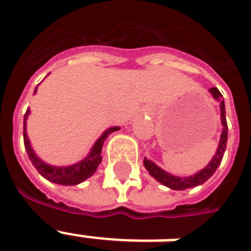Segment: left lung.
Returning a JSON list of instances; mask_svg holds the SVG:
<instances>
[{"mask_svg": "<svg viewBox=\"0 0 251 251\" xmlns=\"http://www.w3.org/2000/svg\"><path fill=\"white\" fill-rule=\"evenodd\" d=\"M209 92L212 94L213 99L220 103V111H221V124H222V132L221 137H220V143H218L217 151L213 156V159L209 161L206 167L196 172L195 175L186 177H180L171 175L167 171H164L163 168H160L157 164H154L152 160H148L144 157V167L148 171L151 176L153 177L156 181H159L160 184H163L169 189L173 190H185L189 188H195V186L202 185L205 181H208L209 178L214 175L216 169L220 167V164L222 161L224 153L226 150V141H227V123H226V116H225V103H224V98H222L221 92L218 91V88L213 87L209 88Z\"/></svg>", "mask_w": 251, "mask_h": 251, "instance_id": "obj_1", "label": "left lung"}]
</instances>
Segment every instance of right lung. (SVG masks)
Returning <instances> with one entry per match:
<instances>
[{"label":"right lung","instance_id":"obj_1","mask_svg":"<svg viewBox=\"0 0 251 251\" xmlns=\"http://www.w3.org/2000/svg\"><path fill=\"white\" fill-rule=\"evenodd\" d=\"M37 88L34 90V94H37ZM30 115V108H27L25 116H24V143H25V150L27 152L30 161L33 164L35 169L42 177L50 182L58 184V185H78L84 180H87L88 177H91L95 171L101 163V148L104 144V140L110 136L111 133L115 131H119L120 127H110L105 129L104 132L101 133L99 139H98L88 154L82 159L80 161L71 165H62V167H56V165H50V164L45 163L38 154L35 153L33 147L30 144L29 136H27V131H26V122Z\"/></svg>","mask_w":251,"mask_h":251}]
</instances>
